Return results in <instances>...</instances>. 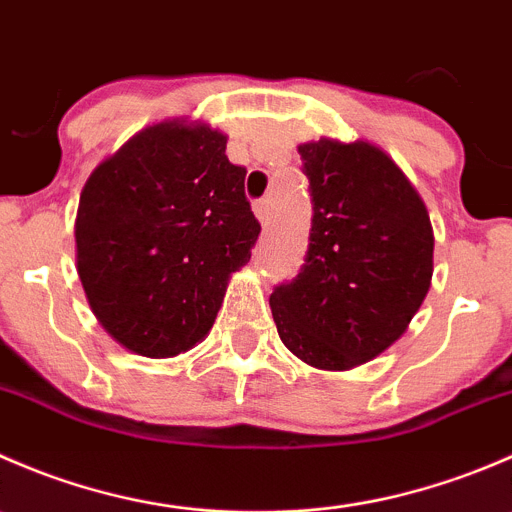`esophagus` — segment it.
<instances>
[{
    "label": "esophagus",
    "mask_w": 512,
    "mask_h": 512,
    "mask_svg": "<svg viewBox=\"0 0 512 512\" xmlns=\"http://www.w3.org/2000/svg\"><path fill=\"white\" fill-rule=\"evenodd\" d=\"M255 215L260 218L262 225L270 223V200H267V198L255 200Z\"/></svg>",
    "instance_id": "esophagus-1"
}]
</instances>
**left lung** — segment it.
Returning a JSON list of instances; mask_svg holds the SVG:
<instances>
[{
  "label": "left lung",
  "instance_id": "8db88e82",
  "mask_svg": "<svg viewBox=\"0 0 512 512\" xmlns=\"http://www.w3.org/2000/svg\"><path fill=\"white\" fill-rule=\"evenodd\" d=\"M312 195L304 265L270 294L285 347L344 371L389 349L426 299L433 230L399 165L366 141L299 146Z\"/></svg>",
  "mask_w": 512,
  "mask_h": 512
}]
</instances>
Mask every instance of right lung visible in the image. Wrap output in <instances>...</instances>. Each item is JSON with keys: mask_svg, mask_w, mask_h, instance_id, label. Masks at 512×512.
<instances>
[{"mask_svg": "<svg viewBox=\"0 0 512 512\" xmlns=\"http://www.w3.org/2000/svg\"><path fill=\"white\" fill-rule=\"evenodd\" d=\"M205 123L138 131L86 180L76 267L101 327L131 352L165 359L213 329L232 272L250 262L260 223L242 165Z\"/></svg>", "mask_w": 512, "mask_h": 512, "instance_id": "right-lung-1", "label": "right lung"}]
</instances>
